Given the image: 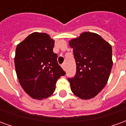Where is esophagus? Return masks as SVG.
Listing matches in <instances>:
<instances>
[{
    "instance_id": "34e87169",
    "label": "esophagus",
    "mask_w": 126,
    "mask_h": 126,
    "mask_svg": "<svg viewBox=\"0 0 126 126\" xmlns=\"http://www.w3.org/2000/svg\"><path fill=\"white\" fill-rule=\"evenodd\" d=\"M62 68L64 69V70H66V68H65V64H63L62 65Z\"/></svg>"
}]
</instances>
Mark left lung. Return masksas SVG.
<instances>
[{
	"mask_svg": "<svg viewBox=\"0 0 126 126\" xmlns=\"http://www.w3.org/2000/svg\"><path fill=\"white\" fill-rule=\"evenodd\" d=\"M77 73L68 78L70 89L83 100L95 97L107 84L113 66L112 47L98 34L89 32L69 41Z\"/></svg>",
	"mask_w": 126,
	"mask_h": 126,
	"instance_id": "left-lung-1",
	"label": "left lung"
}]
</instances>
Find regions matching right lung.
I'll return each instance as SVG.
<instances>
[{"instance_id":"add662e5","label":"right lung","mask_w":126,"mask_h":126,"mask_svg":"<svg viewBox=\"0 0 126 126\" xmlns=\"http://www.w3.org/2000/svg\"><path fill=\"white\" fill-rule=\"evenodd\" d=\"M54 43L46 33L33 32L17 45L14 58L17 77L23 90L32 98L49 97L58 79L66 74L53 53Z\"/></svg>"}]
</instances>
